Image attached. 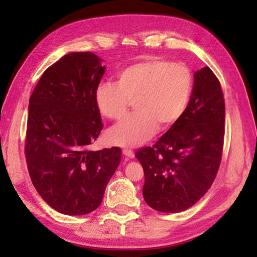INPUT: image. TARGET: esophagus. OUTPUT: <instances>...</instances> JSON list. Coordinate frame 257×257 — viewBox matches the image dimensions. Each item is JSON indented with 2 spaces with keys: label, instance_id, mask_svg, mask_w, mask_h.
Instances as JSON below:
<instances>
[{
  "label": "esophagus",
  "instance_id": "esophagus-1",
  "mask_svg": "<svg viewBox=\"0 0 257 257\" xmlns=\"http://www.w3.org/2000/svg\"><path fill=\"white\" fill-rule=\"evenodd\" d=\"M122 153H123L124 156H127V158H129V159H133L134 156H135L134 152H133L132 150H128V149H124V150L122 151Z\"/></svg>",
  "mask_w": 257,
  "mask_h": 257
}]
</instances>
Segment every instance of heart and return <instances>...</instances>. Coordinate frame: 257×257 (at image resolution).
Returning a JSON list of instances; mask_svg holds the SVG:
<instances>
[{
  "instance_id": "obj_1",
  "label": "heart",
  "mask_w": 257,
  "mask_h": 257,
  "mask_svg": "<svg viewBox=\"0 0 257 257\" xmlns=\"http://www.w3.org/2000/svg\"><path fill=\"white\" fill-rule=\"evenodd\" d=\"M193 92V75L182 63L151 59L129 66L114 82H102L95 93L99 113L120 121L130 102L135 114L106 135L111 145L136 147L149 141L158 128L168 129L184 114Z\"/></svg>"
}]
</instances>
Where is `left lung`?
Here are the masks:
<instances>
[{
  "label": "left lung",
  "instance_id": "left-lung-1",
  "mask_svg": "<svg viewBox=\"0 0 257 257\" xmlns=\"http://www.w3.org/2000/svg\"><path fill=\"white\" fill-rule=\"evenodd\" d=\"M225 106L220 81L208 67L195 72L188 106L152 147L136 153L144 169L143 196L164 213L185 211L215 179L224 139Z\"/></svg>",
  "mask_w": 257,
  "mask_h": 257
}]
</instances>
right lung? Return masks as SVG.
<instances>
[{
	"mask_svg": "<svg viewBox=\"0 0 257 257\" xmlns=\"http://www.w3.org/2000/svg\"><path fill=\"white\" fill-rule=\"evenodd\" d=\"M104 72L92 52L67 54L46 69L29 98V176L41 197L62 214L96 210L121 161L119 147L88 150L103 129L95 93Z\"/></svg>",
	"mask_w": 257,
	"mask_h": 257,
	"instance_id": "right-lung-1",
	"label": "right lung"
}]
</instances>
